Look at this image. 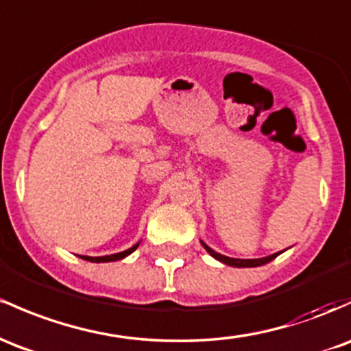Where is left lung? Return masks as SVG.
Wrapping results in <instances>:
<instances>
[{
    "label": "left lung",
    "instance_id": "obj_1",
    "mask_svg": "<svg viewBox=\"0 0 351 351\" xmlns=\"http://www.w3.org/2000/svg\"><path fill=\"white\" fill-rule=\"evenodd\" d=\"M202 245L205 246L206 252L210 253V255L213 256V258H217V260L223 261V263H225V265H230V267H238V268H245V267H246V268H250V267H261V265L268 263V261L275 260V258L278 256V253H273V255H269V256L255 258V260H238V258H230V256H225V255H219V253L215 252V250H211L210 246L203 243V241H202Z\"/></svg>",
    "mask_w": 351,
    "mask_h": 351
}]
</instances>
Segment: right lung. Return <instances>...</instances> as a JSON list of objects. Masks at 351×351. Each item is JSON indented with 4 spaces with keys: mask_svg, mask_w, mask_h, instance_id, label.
Here are the masks:
<instances>
[{
    "mask_svg": "<svg viewBox=\"0 0 351 351\" xmlns=\"http://www.w3.org/2000/svg\"><path fill=\"white\" fill-rule=\"evenodd\" d=\"M136 248H138V245H134V246H132V248L125 250V252H121V253H117V255L98 256V258H93V256H86V258H84V260H90V261H93V263H106V261H117V260H121V258L128 256L130 253H133L134 250H136Z\"/></svg>",
    "mask_w": 351,
    "mask_h": 351,
    "instance_id": "right-lung-1",
    "label": "right lung"
}]
</instances>
